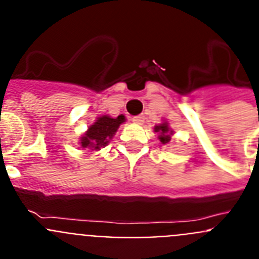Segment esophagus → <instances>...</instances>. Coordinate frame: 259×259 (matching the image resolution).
Listing matches in <instances>:
<instances>
[{
	"instance_id": "1",
	"label": "esophagus",
	"mask_w": 259,
	"mask_h": 259,
	"mask_svg": "<svg viewBox=\"0 0 259 259\" xmlns=\"http://www.w3.org/2000/svg\"><path fill=\"white\" fill-rule=\"evenodd\" d=\"M144 120H145L144 115H137V116H134V118H132V122L136 123V124H143Z\"/></svg>"
}]
</instances>
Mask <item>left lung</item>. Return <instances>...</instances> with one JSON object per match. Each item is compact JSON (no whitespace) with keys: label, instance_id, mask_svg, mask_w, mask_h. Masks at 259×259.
I'll return each mask as SVG.
<instances>
[{"label":"left lung","instance_id":"8db88e82","mask_svg":"<svg viewBox=\"0 0 259 259\" xmlns=\"http://www.w3.org/2000/svg\"><path fill=\"white\" fill-rule=\"evenodd\" d=\"M154 132L158 134V139L162 144H167L171 141V136H172L174 132L171 131L170 127H168V123L163 122L161 124H158L154 127Z\"/></svg>","mask_w":259,"mask_h":259}]
</instances>
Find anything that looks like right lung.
<instances>
[{"instance_id": "1", "label": "right lung", "mask_w": 259, "mask_h": 259, "mask_svg": "<svg viewBox=\"0 0 259 259\" xmlns=\"http://www.w3.org/2000/svg\"><path fill=\"white\" fill-rule=\"evenodd\" d=\"M123 122H125L124 115H119L116 118H111L109 115L100 116L88 128V131L81 136L80 146L83 149L92 150H100L101 148H105L113 139L115 132L118 131L119 125Z\"/></svg>"}]
</instances>
